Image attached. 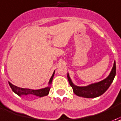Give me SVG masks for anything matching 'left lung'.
I'll list each match as a JSON object with an SVG mask.
<instances>
[{
	"label": "left lung",
	"mask_w": 121,
	"mask_h": 121,
	"mask_svg": "<svg viewBox=\"0 0 121 121\" xmlns=\"http://www.w3.org/2000/svg\"><path fill=\"white\" fill-rule=\"evenodd\" d=\"M116 75V63L114 62V65L109 75L106 79L97 83H91L87 86H77L73 84L69 73H67V79L70 86L72 87L73 92L78 96L94 98L102 95L108 89L112 83L114 78Z\"/></svg>",
	"instance_id": "obj_1"
}]
</instances>
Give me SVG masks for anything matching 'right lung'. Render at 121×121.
Instances as JSON below:
<instances>
[{
    "instance_id": "obj_1",
    "label": "right lung",
    "mask_w": 121,
    "mask_h": 121,
    "mask_svg": "<svg viewBox=\"0 0 121 121\" xmlns=\"http://www.w3.org/2000/svg\"><path fill=\"white\" fill-rule=\"evenodd\" d=\"M54 75V71L51 78L50 79V81H49L48 83L49 86L46 87H45V88H42V89H40V90H30V89H27V88H21V87H19L17 86L13 85L10 82H9V84L12 89L13 91L15 92L16 94L19 95V96L27 95H36V96H38V97H43L45 95H47L49 94L50 89V85H51L52 79H53Z\"/></svg>"
}]
</instances>
